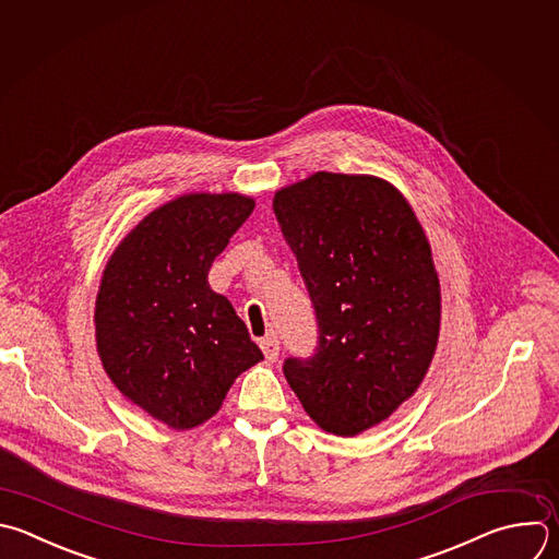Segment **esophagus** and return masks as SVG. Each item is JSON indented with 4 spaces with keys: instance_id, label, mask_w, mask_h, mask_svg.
Segmentation results:
<instances>
[{
    "instance_id": "1",
    "label": "esophagus",
    "mask_w": 559,
    "mask_h": 559,
    "mask_svg": "<svg viewBox=\"0 0 559 559\" xmlns=\"http://www.w3.org/2000/svg\"><path fill=\"white\" fill-rule=\"evenodd\" d=\"M261 350H263V355L270 359V361H276L278 359V337L274 335V333H267L261 342Z\"/></svg>"
}]
</instances>
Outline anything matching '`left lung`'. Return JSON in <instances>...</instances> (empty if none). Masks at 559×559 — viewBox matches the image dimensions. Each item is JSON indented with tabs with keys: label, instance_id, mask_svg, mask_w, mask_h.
<instances>
[{
	"label": "left lung",
	"instance_id": "left-lung-1",
	"mask_svg": "<svg viewBox=\"0 0 559 559\" xmlns=\"http://www.w3.org/2000/svg\"><path fill=\"white\" fill-rule=\"evenodd\" d=\"M272 206L320 329L318 353L289 357L283 373L320 430L361 435L417 393L435 357L441 285L428 237L376 175L318 170Z\"/></svg>",
	"mask_w": 559,
	"mask_h": 559
}]
</instances>
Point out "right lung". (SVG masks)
Returning a JSON list of instances; mask_svg holds the SVG:
<instances>
[{"instance_id": "1", "label": "right lung", "mask_w": 559, "mask_h": 559, "mask_svg": "<svg viewBox=\"0 0 559 559\" xmlns=\"http://www.w3.org/2000/svg\"><path fill=\"white\" fill-rule=\"evenodd\" d=\"M254 211L241 193L179 195L133 226L96 294V350L114 386L173 430L206 424L263 359L209 272Z\"/></svg>"}]
</instances>
